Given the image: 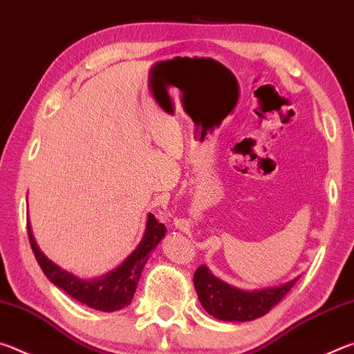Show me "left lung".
Here are the masks:
<instances>
[{"instance_id":"8db88e82","label":"left lung","mask_w":354,"mask_h":354,"mask_svg":"<svg viewBox=\"0 0 354 354\" xmlns=\"http://www.w3.org/2000/svg\"><path fill=\"white\" fill-rule=\"evenodd\" d=\"M298 281L293 279L274 289L247 292L215 278L206 266L196 268L194 284L201 306L207 314L223 322H250L266 315L283 299Z\"/></svg>"}]
</instances>
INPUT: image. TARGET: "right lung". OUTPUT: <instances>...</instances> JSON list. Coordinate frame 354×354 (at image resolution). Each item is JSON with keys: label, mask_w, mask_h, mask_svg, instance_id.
Listing matches in <instances>:
<instances>
[{"label": "right lung", "mask_w": 354, "mask_h": 354, "mask_svg": "<svg viewBox=\"0 0 354 354\" xmlns=\"http://www.w3.org/2000/svg\"><path fill=\"white\" fill-rule=\"evenodd\" d=\"M165 231V225L159 223L153 214H148L145 234H143L139 247L115 270L104 274L100 279L87 281L73 277V274L62 270L61 267H57L56 263L48 259L39 250L28 223L29 243H31L32 253L39 262L41 272L46 274V278L53 284L67 292L71 298L77 299V301L92 309L103 310V313H113V310L128 306L133 301L143 266L147 263L149 253L162 241Z\"/></svg>", "instance_id": "add662e5"}]
</instances>
